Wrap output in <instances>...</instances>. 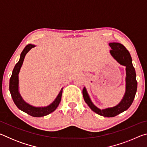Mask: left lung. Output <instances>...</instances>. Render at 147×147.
<instances>
[{
    "label": "left lung",
    "mask_w": 147,
    "mask_h": 147,
    "mask_svg": "<svg viewBox=\"0 0 147 147\" xmlns=\"http://www.w3.org/2000/svg\"><path fill=\"white\" fill-rule=\"evenodd\" d=\"M109 45L111 48L110 50L111 56L122 65L126 66V93L123 99L117 106L101 110L91 102L85 88H84L82 90V94L84 100L93 111L102 116L113 117L130 108L135 97L138 82L136 80L135 69L133 67L130 54L128 50L124 45L119 43H111Z\"/></svg>",
    "instance_id": "obj_1"
}]
</instances>
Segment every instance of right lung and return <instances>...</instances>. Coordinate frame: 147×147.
<instances>
[{
    "label": "right lung",
    "instance_id": "obj_1",
    "mask_svg": "<svg viewBox=\"0 0 147 147\" xmlns=\"http://www.w3.org/2000/svg\"><path fill=\"white\" fill-rule=\"evenodd\" d=\"M34 47L35 46L33 45H28L25 47V48L24 49L23 52L21 53L19 61L17 62L16 66H15L10 79H9V91H10L11 97L13 98L14 103L16 104L17 108L30 115L35 117H39L49 115V113L53 112L57 108V107L58 106L61 101L62 89H61L60 92H59L55 100L51 105L45 107V108H36V107L30 106L29 104L24 102V100L22 99L18 91V74L20 69H21L22 65H23L24 57H25L26 53Z\"/></svg>",
    "mask_w": 147,
    "mask_h": 147
}]
</instances>
